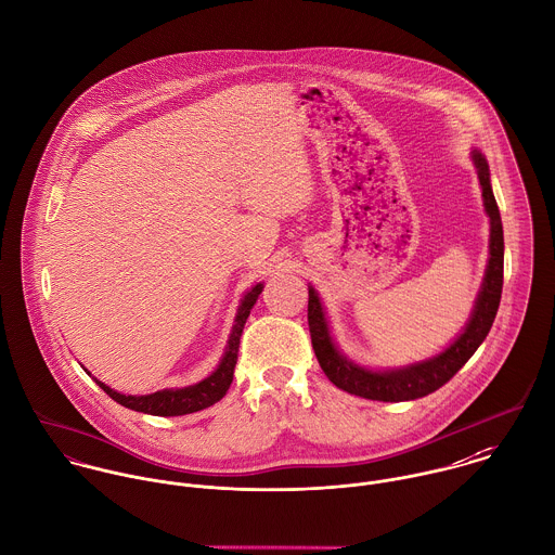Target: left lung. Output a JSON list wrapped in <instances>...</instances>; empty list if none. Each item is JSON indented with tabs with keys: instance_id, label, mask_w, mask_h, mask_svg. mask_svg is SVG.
<instances>
[{
	"instance_id": "1",
	"label": "left lung",
	"mask_w": 555,
	"mask_h": 555,
	"mask_svg": "<svg viewBox=\"0 0 555 555\" xmlns=\"http://www.w3.org/2000/svg\"><path fill=\"white\" fill-rule=\"evenodd\" d=\"M472 160L476 165V173L482 186V199L485 210L491 222V235H489V263L482 279V287L478 292L472 318L465 326V331L459 334L443 351L438 356L403 366V369H388V371H371L364 366L353 364L347 360L334 345L333 334L326 322L324 307L320 302V296L313 287H309V331L311 343L315 349V356L320 360V366L324 369L326 377L333 382L336 388L371 399V401H414L421 397H427L442 388L443 384L472 358V353L478 349V345L487 338V334L493 326L500 298H502V283H504V231L500 210L491 191L489 180V165L487 158L472 150Z\"/></svg>"
}]
</instances>
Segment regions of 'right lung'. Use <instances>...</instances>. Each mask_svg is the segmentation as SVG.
I'll list each match as a JSON object with an SVG mask.
<instances>
[{
	"instance_id": "add662e5",
	"label": "right lung",
	"mask_w": 555,
	"mask_h": 555,
	"mask_svg": "<svg viewBox=\"0 0 555 555\" xmlns=\"http://www.w3.org/2000/svg\"><path fill=\"white\" fill-rule=\"evenodd\" d=\"M263 285L257 283L255 287H250L240 307H237V315H235V324L233 331L229 336V345L227 351L222 356L217 371L202 379L195 386H186V388H165L152 395H121L117 390L109 388L107 384L99 382L96 384L112 397L113 401H117L119 405L134 410V412H143V414H152V416H184V414H193L199 410H206L210 405H215L217 401H221L222 397L227 395L231 382H233V369L237 362V347H240V336H242V328L250 315L253 305L257 302L259 294H261Z\"/></svg>"
}]
</instances>
